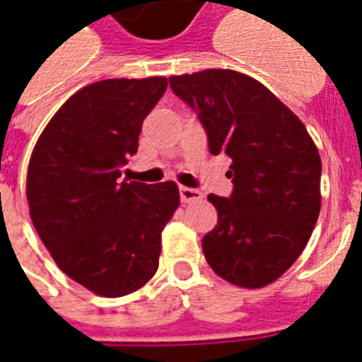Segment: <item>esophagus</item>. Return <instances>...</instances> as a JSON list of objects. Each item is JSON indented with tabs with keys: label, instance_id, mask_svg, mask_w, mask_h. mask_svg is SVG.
Here are the masks:
<instances>
[{
	"label": "esophagus",
	"instance_id": "obj_1",
	"mask_svg": "<svg viewBox=\"0 0 362 362\" xmlns=\"http://www.w3.org/2000/svg\"><path fill=\"white\" fill-rule=\"evenodd\" d=\"M203 199V193L199 189H193V187H180V201L182 203H195V201H201Z\"/></svg>",
	"mask_w": 362,
	"mask_h": 362
}]
</instances>
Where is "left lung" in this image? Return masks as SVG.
<instances>
[{"mask_svg":"<svg viewBox=\"0 0 362 362\" xmlns=\"http://www.w3.org/2000/svg\"><path fill=\"white\" fill-rule=\"evenodd\" d=\"M197 112L210 153L233 159V193L209 201L218 226L203 237L216 274L259 289L278 280L308 244L321 209V158L304 124L261 82L238 71L169 76Z\"/></svg>","mask_w":362,"mask_h":362,"instance_id":"left-lung-1","label":"left lung"}]
</instances>
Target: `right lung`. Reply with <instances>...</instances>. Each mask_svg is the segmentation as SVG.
I'll return each mask as SVG.
<instances>
[{
    "mask_svg": "<svg viewBox=\"0 0 362 362\" xmlns=\"http://www.w3.org/2000/svg\"><path fill=\"white\" fill-rule=\"evenodd\" d=\"M165 76L109 78L71 95L39 136L25 180L30 216L59 269L101 297H124L158 270L175 182L120 180Z\"/></svg>",
    "mask_w": 362,
    "mask_h": 362,
    "instance_id": "obj_1",
    "label": "right lung"
}]
</instances>
